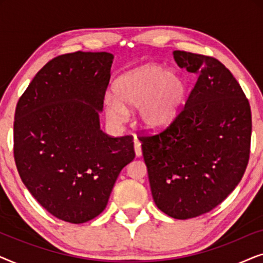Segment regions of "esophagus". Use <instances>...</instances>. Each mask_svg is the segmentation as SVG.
<instances>
[{
    "instance_id": "1",
    "label": "esophagus",
    "mask_w": 263,
    "mask_h": 263,
    "mask_svg": "<svg viewBox=\"0 0 263 263\" xmlns=\"http://www.w3.org/2000/svg\"><path fill=\"white\" fill-rule=\"evenodd\" d=\"M134 149H135V154H136V157H141V154H142L141 142H140L138 139H135V140H134Z\"/></svg>"
}]
</instances>
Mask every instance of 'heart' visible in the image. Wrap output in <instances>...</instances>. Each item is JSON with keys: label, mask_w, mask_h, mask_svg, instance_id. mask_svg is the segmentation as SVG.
I'll return each instance as SVG.
<instances>
[{"label": "heart", "mask_w": 263, "mask_h": 263, "mask_svg": "<svg viewBox=\"0 0 263 263\" xmlns=\"http://www.w3.org/2000/svg\"><path fill=\"white\" fill-rule=\"evenodd\" d=\"M115 97L104 98L109 120L120 124L128 109L138 107V121L147 130L159 132L174 123L184 104L186 84L181 75L168 73L160 64L151 63L128 71L115 81Z\"/></svg>", "instance_id": "1"}]
</instances>
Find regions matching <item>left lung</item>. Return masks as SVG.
Returning <instances> with one entry per match:
<instances>
[{"instance_id":"1","label":"left lung","mask_w":263,"mask_h":263,"mask_svg":"<svg viewBox=\"0 0 263 263\" xmlns=\"http://www.w3.org/2000/svg\"><path fill=\"white\" fill-rule=\"evenodd\" d=\"M174 57L197 75L196 84L174 123L139 140L157 207L184 220L213 210L240 182L250 156L251 111L220 61L179 50Z\"/></svg>"}]
</instances>
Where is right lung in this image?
Masks as SVG:
<instances>
[{
  "instance_id": "1",
  "label": "right lung",
  "mask_w": 263,
  "mask_h": 263,
  "mask_svg": "<svg viewBox=\"0 0 263 263\" xmlns=\"http://www.w3.org/2000/svg\"><path fill=\"white\" fill-rule=\"evenodd\" d=\"M112 60L109 52L55 57L15 109L14 159L21 181L50 214L71 224L105 210L121 170L135 158L133 138L100 129Z\"/></svg>"
}]
</instances>
